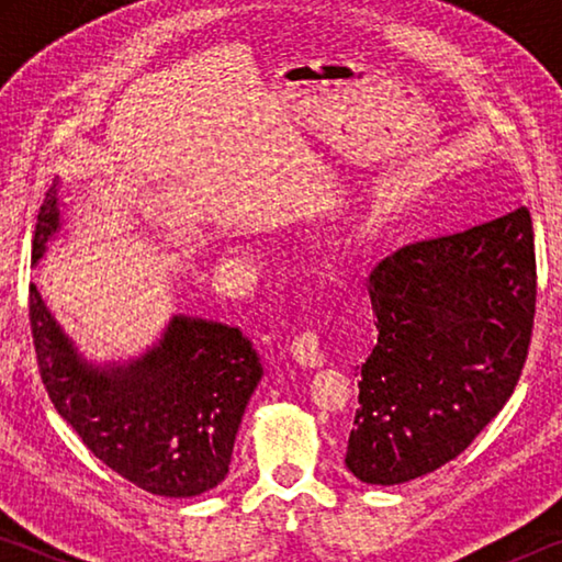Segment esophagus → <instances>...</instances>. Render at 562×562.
Wrapping results in <instances>:
<instances>
[{"mask_svg":"<svg viewBox=\"0 0 562 562\" xmlns=\"http://www.w3.org/2000/svg\"><path fill=\"white\" fill-rule=\"evenodd\" d=\"M292 355L304 367H322V364H325V351H322V347H319L317 331H312V329L302 331V335L292 339Z\"/></svg>","mask_w":562,"mask_h":562,"instance_id":"esophagus-1","label":"esophagus"}]
</instances>
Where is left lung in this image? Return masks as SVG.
Segmentation results:
<instances>
[{
  "label": "left lung",
  "mask_w": 562,
  "mask_h": 562,
  "mask_svg": "<svg viewBox=\"0 0 562 562\" xmlns=\"http://www.w3.org/2000/svg\"><path fill=\"white\" fill-rule=\"evenodd\" d=\"M367 290L379 337L345 463L359 481L396 486L469 449L518 384L538 297L530 211L406 245Z\"/></svg>",
  "instance_id": "left-lung-1"
}]
</instances>
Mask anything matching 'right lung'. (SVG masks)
Listing matches in <instances>:
<instances>
[{"instance_id": "right-lung-1", "label": "right lung", "mask_w": 562, "mask_h": 562, "mask_svg": "<svg viewBox=\"0 0 562 562\" xmlns=\"http://www.w3.org/2000/svg\"><path fill=\"white\" fill-rule=\"evenodd\" d=\"M56 227L54 183L36 215L34 260ZM30 325L54 408L111 471L168 498L198 496L225 479L247 398L262 376L240 329L176 317L144 359L101 372L74 355L34 284Z\"/></svg>"}]
</instances>
